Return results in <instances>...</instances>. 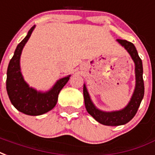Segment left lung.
Wrapping results in <instances>:
<instances>
[{
	"label": "left lung",
	"mask_w": 155,
	"mask_h": 155,
	"mask_svg": "<svg viewBox=\"0 0 155 155\" xmlns=\"http://www.w3.org/2000/svg\"><path fill=\"white\" fill-rule=\"evenodd\" d=\"M117 41L127 50L135 63L136 87H135V90H134L130 102L124 108L119 111L104 112L97 108L94 104H93L85 84H84L83 89L84 105L86 107L87 112L92 116L96 121L105 126H120V125H124L129 122L137 113V110L140 105V103L144 97V94H145L142 61L139 57L136 47L133 43L128 42L127 40L117 39Z\"/></svg>",
	"instance_id": "obj_1"
}]
</instances>
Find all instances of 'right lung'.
<instances>
[{"label": "right lung", "instance_id": "add662e5", "mask_svg": "<svg viewBox=\"0 0 155 155\" xmlns=\"http://www.w3.org/2000/svg\"><path fill=\"white\" fill-rule=\"evenodd\" d=\"M35 25L28 32L27 36L19 42L10 61L7 69L6 90L11 104L18 111L26 115L38 116L51 110L57 103L58 94L68 82L71 75L61 78L57 81L53 87L47 92H40L29 87L24 80L19 60L25 43L28 42Z\"/></svg>", "mask_w": 155, "mask_h": 155}]
</instances>
